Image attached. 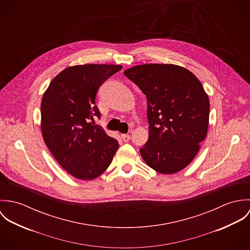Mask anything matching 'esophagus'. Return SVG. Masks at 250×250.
<instances>
[{
  "label": "esophagus",
  "instance_id": "1",
  "mask_svg": "<svg viewBox=\"0 0 250 250\" xmlns=\"http://www.w3.org/2000/svg\"><path fill=\"white\" fill-rule=\"evenodd\" d=\"M121 139H122L125 143H128V142L130 141L131 137H130L129 135H127V134H124V135H121Z\"/></svg>",
  "mask_w": 250,
  "mask_h": 250
}]
</instances>
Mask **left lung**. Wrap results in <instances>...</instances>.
I'll use <instances>...</instances> for the list:
<instances>
[{"instance_id": "obj_1", "label": "left lung", "mask_w": 250, "mask_h": 250, "mask_svg": "<svg viewBox=\"0 0 250 250\" xmlns=\"http://www.w3.org/2000/svg\"><path fill=\"white\" fill-rule=\"evenodd\" d=\"M147 98L148 141L140 152L154 170L172 174L196 156L209 125V98L200 81L174 64H143L124 71Z\"/></svg>"}]
</instances>
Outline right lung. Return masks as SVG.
Listing matches in <instances>:
<instances>
[{
  "mask_svg": "<svg viewBox=\"0 0 250 250\" xmlns=\"http://www.w3.org/2000/svg\"><path fill=\"white\" fill-rule=\"evenodd\" d=\"M121 65L85 64L61 72L41 102L43 140L57 162L75 178L92 180L110 165L119 146L94 117L101 113L96 94Z\"/></svg>",
  "mask_w": 250,
  "mask_h": 250,
  "instance_id": "obj_1",
  "label": "right lung"
}]
</instances>
